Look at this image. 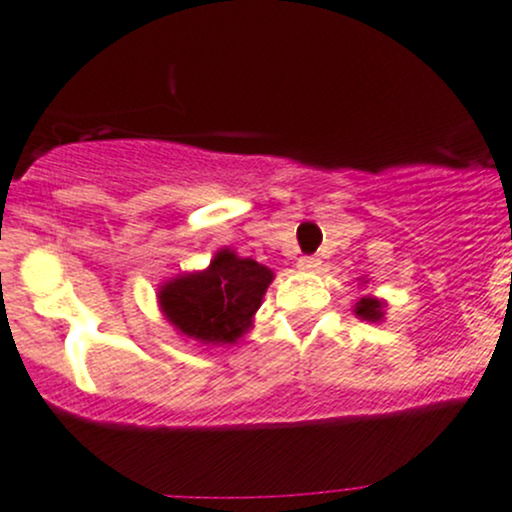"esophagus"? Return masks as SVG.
Here are the masks:
<instances>
[{
	"mask_svg": "<svg viewBox=\"0 0 512 512\" xmlns=\"http://www.w3.org/2000/svg\"><path fill=\"white\" fill-rule=\"evenodd\" d=\"M317 267H320V260H317V257H300V260H297V270L300 272H315Z\"/></svg>",
	"mask_w": 512,
	"mask_h": 512,
	"instance_id": "1",
	"label": "esophagus"
}]
</instances>
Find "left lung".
<instances>
[{"instance_id":"8db88e82","label":"left lung","mask_w":512,"mask_h":512,"mask_svg":"<svg viewBox=\"0 0 512 512\" xmlns=\"http://www.w3.org/2000/svg\"><path fill=\"white\" fill-rule=\"evenodd\" d=\"M360 282L362 285H367L365 277H362ZM385 310H388V302L375 295H362L360 300L355 302V307H352V312L365 322H382L385 320Z\"/></svg>"}]
</instances>
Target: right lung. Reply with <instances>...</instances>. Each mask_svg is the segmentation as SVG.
I'll return each instance as SVG.
<instances>
[{"instance_id": "obj_1", "label": "right lung", "mask_w": 512, "mask_h": 512, "mask_svg": "<svg viewBox=\"0 0 512 512\" xmlns=\"http://www.w3.org/2000/svg\"><path fill=\"white\" fill-rule=\"evenodd\" d=\"M272 280L270 267L222 247L205 270L162 282L157 305L177 335L202 345H232L255 325V312Z\"/></svg>"}]
</instances>
